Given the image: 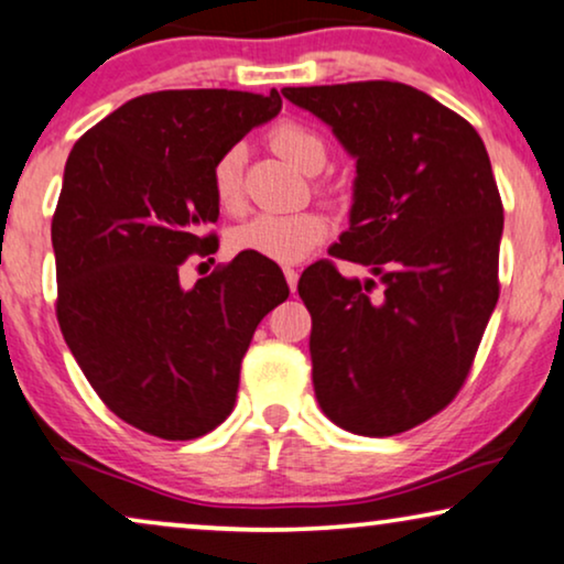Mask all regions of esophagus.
<instances>
[{"mask_svg": "<svg viewBox=\"0 0 564 564\" xmlns=\"http://www.w3.org/2000/svg\"><path fill=\"white\" fill-rule=\"evenodd\" d=\"M283 275H286L289 289L294 291V289H296V283H299V270H296V268H283Z\"/></svg>", "mask_w": 564, "mask_h": 564, "instance_id": "1", "label": "esophagus"}]
</instances>
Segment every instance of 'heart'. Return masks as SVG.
Returning <instances> with one entry per match:
<instances>
[{"mask_svg":"<svg viewBox=\"0 0 564 564\" xmlns=\"http://www.w3.org/2000/svg\"><path fill=\"white\" fill-rule=\"evenodd\" d=\"M270 147L283 160L302 172H319L327 162V147L319 133L294 120H283L268 133ZM242 164L245 147H229L216 156L212 167V187L216 204L224 212H237L242 204ZM327 219L322 214H258L231 229L229 245L235 252H252L273 262H299L314 247L325 242Z\"/></svg>","mask_w":564,"mask_h":564,"instance_id":"obj_1","label":"heart"}]
</instances>
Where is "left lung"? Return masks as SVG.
Returning a JSON list of instances; mask_svg holds the SVG:
<instances>
[{
  "label": "left lung",
  "instance_id": "1",
  "mask_svg": "<svg viewBox=\"0 0 564 564\" xmlns=\"http://www.w3.org/2000/svg\"><path fill=\"white\" fill-rule=\"evenodd\" d=\"M356 160L348 229L299 278L312 314V381L325 415L356 435L410 431L467 379L498 304L502 204L479 133L400 82L281 89Z\"/></svg>",
  "mask_w": 564,
  "mask_h": 564
}]
</instances>
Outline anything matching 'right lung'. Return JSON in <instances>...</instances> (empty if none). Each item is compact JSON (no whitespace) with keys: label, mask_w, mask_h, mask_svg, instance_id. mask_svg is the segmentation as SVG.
I'll list each match as a JSON object with an SVG mask.
<instances>
[{"label":"right lung","mask_w":564,"mask_h":564,"mask_svg":"<svg viewBox=\"0 0 564 564\" xmlns=\"http://www.w3.org/2000/svg\"><path fill=\"white\" fill-rule=\"evenodd\" d=\"M281 105L275 89L141 95L66 160L51 224L58 325L100 400L139 431L191 441L224 423L254 327L289 299L283 270L252 252L180 283L191 254L216 252V156Z\"/></svg>","instance_id":"1"}]
</instances>
